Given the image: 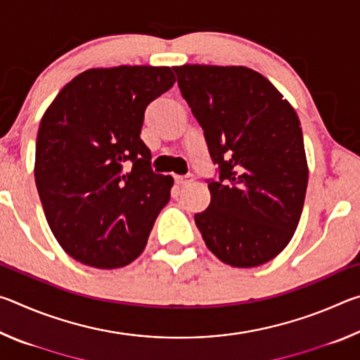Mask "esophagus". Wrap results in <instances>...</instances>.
Listing matches in <instances>:
<instances>
[{
  "label": "esophagus",
  "instance_id": "34e87169",
  "mask_svg": "<svg viewBox=\"0 0 360 360\" xmlns=\"http://www.w3.org/2000/svg\"><path fill=\"white\" fill-rule=\"evenodd\" d=\"M174 181H176V184H179V186H186V184H188V182H192V181H193V176H192V174H186V176H174Z\"/></svg>",
  "mask_w": 360,
  "mask_h": 360
}]
</instances>
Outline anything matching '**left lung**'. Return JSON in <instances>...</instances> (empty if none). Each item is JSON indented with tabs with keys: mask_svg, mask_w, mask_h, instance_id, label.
I'll list each match as a JSON object with an SVG mask.
<instances>
[{
	"mask_svg": "<svg viewBox=\"0 0 360 360\" xmlns=\"http://www.w3.org/2000/svg\"><path fill=\"white\" fill-rule=\"evenodd\" d=\"M181 94L205 131L219 181L195 214L210 251L251 268L275 259L300 221L308 186L300 120L260 72L246 66H173Z\"/></svg>",
	"mask_w": 360,
	"mask_h": 360,
	"instance_id": "8db88e82",
	"label": "left lung"
}]
</instances>
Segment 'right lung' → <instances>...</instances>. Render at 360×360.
Returning a JSON list of instances; mask_svg holds the SVG:
<instances>
[{"label": "right lung", "mask_w": 360, "mask_h": 360, "mask_svg": "<svg viewBox=\"0 0 360 360\" xmlns=\"http://www.w3.org/2000/svg\"><path fill=\"white\" fill-rule=\"evenodd\" d=\"M168 66H114L77 75L42 115L34 181L58 245L111 270L144 251L172 176L155 174L139 138L150 101L173 87Z\"/></svg>", "instance_id": "obj_1"}]
</instances>
